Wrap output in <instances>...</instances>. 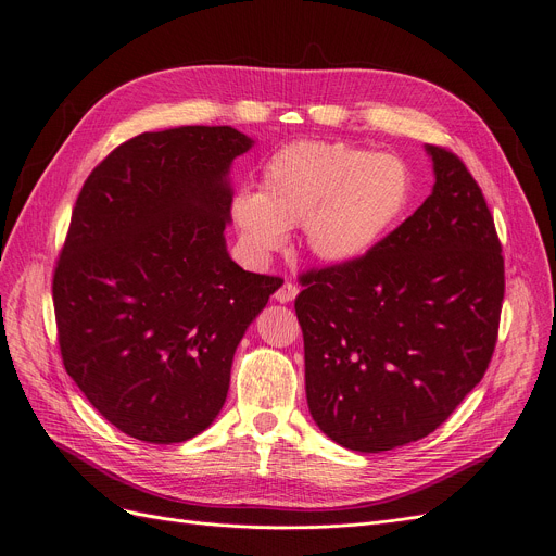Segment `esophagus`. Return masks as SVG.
I'll return each instance as SVG.
<instances>
[{
	"instance_id": "esophagus-1",
	"label": "esophagus",
	"mask_w": 556,
	"mask_h": 556,
	"mask_svg": "<svg viewBox=\"0 0 556 556\" xmlns=\"http://www.w3.org/2000/svg\"><path fill=\"white\" fill-rule=\"evenodd\" d=\"M296 296H299V285H293L291 280H285V282L280 285V289L274 293V299H276L278 303H291Z\"/></svg>"
}]
</instances>
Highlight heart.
<instances>
[{"instance_id":"1","label":"heart","mask_w":556,"mask_h":556,"mask_svg":"<svg viewBox=\"0 0 556 556\" xmlns=\"http://www.w3.org/2000/svg\"><path fill=\"white\" fill-rule=\"evenodd\" d=\"M413 188V170L395 152L303 139L269 154L257 192L240 190L231 200V222L255 257L278 251L287 228L303 222L312 257L341 267L390 236L410 206Z\"/></svg>"}]
</instances>
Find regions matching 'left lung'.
I'll list each match as a JSON object with an SVG mask.
<instances>
[{
    "label": "left lung",
    "instance_id": "8db88e82",
    "mask_svg": "<svg viewBox=\"0 0 556 556\" xmlns=\"http://www.w3.org/2000/svg\"><path fill=\"white\" fill-rule=\"evenodd\" d=\"M427 154L435 184L424 204L358 263L303 274L293 303L309 413L358 453L433 433L496 348L505 265L494 217L458 156Z\"/></svg>",
    "mask_w": 556,
    "mask_h": 556
}]
</instances>
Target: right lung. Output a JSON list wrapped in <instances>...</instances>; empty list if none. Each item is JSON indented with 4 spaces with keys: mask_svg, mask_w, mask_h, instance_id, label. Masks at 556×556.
I'll use <instances>...</instances> for the list:
<instances>
[{
    "mask_svg": "<svg viewBox=\"0 0 556 556\" xmlns=\"http://www.w3.org/2000/svg\"><path fill=\"white\" fill-rule=\"evenodd\" d=\"M236 127L143 132L87 177L53 274L58 343L89 404L129 438L186 442L222 410L238 343L278 278L226 251Z\"/></svg>",
    "mask_w": 556,
    "mask_h": 556,
    "instance_id": "add662e5",
    "label": "right lung"
}]
</instances>
